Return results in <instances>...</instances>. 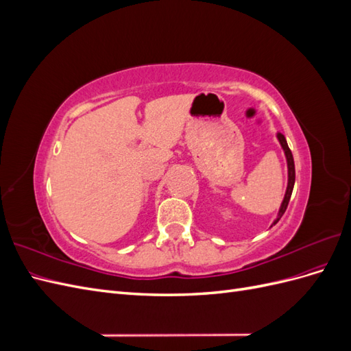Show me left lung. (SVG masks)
<instances>
[{
	"label": "left lung",
	"mask_w": 351,
	"mask_h": 351,
	"mask_svg": "<svg viewBox=\"0 0 351 351\" xmlns=\"http://www.w3.org/2000/svg\"><path fill=\"white\" fill-rule=\"evenodd\" d=\"M277 137H278V141H280V143H281V147L284 149V154H285V158H287V167H289V184H287L285 196H284V200H282V204H281V208H280V212H278V217H277V219L274 221L272 226L277 224V222L280 221V218L284 215V212H285L287 206H289V202H290V197H291V193H293L294 182H295V169H294L293 154H291V151H290L289 145H287V141H285L284 134L277 133ZM272 226H271V227H272Z\"/></svg>",
	"instance_id": "left-lung-1"
}]
</instances>
